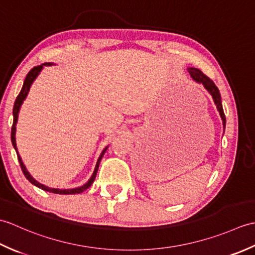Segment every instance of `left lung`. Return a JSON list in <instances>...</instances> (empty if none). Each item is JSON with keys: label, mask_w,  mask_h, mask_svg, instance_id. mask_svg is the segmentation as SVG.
Returning <instances> with one entry per match:
<instances>
[{"label": "left lung", "mask_w": 255, "mask_h": 255, "mask_svg": "<svg viewBox=\"0 0 255 255\" xmlns=\"http://www.w3.org/2000/svg\"><path fill=\"white\" fill-rule=\"evenodd\" d=\"M187 71H188L189 75H191V78L195 81V82L202 84L204 86V89L210 94L211 99H213L216 107H217V111L219 112L221 121H223V127H224V131H225L226 116H225V113H224L223 104H221V96H220L218 88L215 85L213 81H211L209 78L206 77V75L202 71H200L199 69L187 68Z\"/></svg>", "instance_id": "8db88e82"}]
</instances>
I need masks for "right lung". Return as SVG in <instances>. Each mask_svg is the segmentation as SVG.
Here are the masks:
<instances>
[{
	"label": "right lung",
	"instance_id": "obj_1",
	"mask_svg": "<svg viewBox=\"0 0 255 255\" xmlns=\"http://www.w3.org/2000/svg\"><path fill=\"white\" fill-rule=\"evenodd\" d=\"M52 62H46V63H42L40 64V66H37V67H34L32 68L30 71L28 72V74L26 75L25 78V81H24V84H23V88H21L20 92L18 96L16 97V101L14 103V107H13V126H12V132H10V140H12V144L13 147L16 151V153H17V158H18V161H19V164H20V167H21V171H23L25 177L28 180L31 184H34L35 186L39 187L41 189H44V191L46 192H50V193H53V194H61V195H70V194H80L84 192L85 189H88L92 184H93L95 177H96V173L97 171H99V166H100V163H101V160L103 158V155L105 154L106 150L108 148L107 147L104 148V150L102 151L101 155L99 156V159H97V162H96V165H95V169L93 171V174H92V176L90 177V180L86 182L85 184H83L82 186H79V187H75V188H68V189H62V188H53V187H48L46 185H44V184L39 183L38 181H36L34 177H32L30 175V173L27 171L25 164L23 163V160H21L20 155L18 153V150H17V145H16V124H17V121H18V114H19V111H20V107H21V104H23L25 99L27 97V95H28V92L30 90V86L31 84L34 83V81L37 79L38 75H39V73L41 72V70L44 69V67H47V66H52Z\"/></svg>",
	"mask_w": 255,
	"mask_h": 255
}]
</instances>
